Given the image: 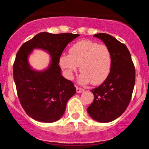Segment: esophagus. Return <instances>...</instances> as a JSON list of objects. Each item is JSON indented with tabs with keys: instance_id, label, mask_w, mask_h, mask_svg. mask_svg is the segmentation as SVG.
<instances>
[{
	"instance_id": "esophagus-1",
	"label": "esophagus",
	"mask_w": 149,
	"mask_h": 149,
	"mask_svg": "<svg viewBox=\"0 0 149 149\" xmlns=\"http://www.w3.org/2000/svg\"><path fill=\"white\" fill-rule=\"evenodd\" d=\"M84 91V90L82 88L79 87V86H76V92H77V93H81V92H83Z\"/></svg>"
}]
</instances>
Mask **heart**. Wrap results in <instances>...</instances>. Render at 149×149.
<instances>
[{
    "instance_id": "obj_1",
    "label": "heart",
    "mask_w": 149,
    "mask_h": 149,
    "mask_svg": "<svg viewBox=\"0 0 149 149\" xmlns=\"http://www.w3.org/2000/svg\"><path fill=\"white\" fill-rule=\"evenodd\" d=\"M112 57L108 47L105 44L89 40H82L73 44L68 51V55L60 58V65L65 76L71 79L79 66L82 72L79 82L94 85L103 83L111 72Z\"/></svg>"
}]
</instances>
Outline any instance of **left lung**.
<instances>
[{"instance_id": "left-lung-1", "label": "left lung", "mask_w": 149, "mask_h": 149, "mask_svg": "<svg viewBox=\"0 0 149 149\" xmlns=\"http://www.w3.org/2000/svg\"><path fill=\"white\" fill-rule=\"evenodd\" d=\"M108 47L112 64L106 80L91 90L94 101L87 112L95 121L102 123L117 119L127 108L135 82V70L130 53L124 44L106 33L94 35Z\"/></svg>"}]
</instances>
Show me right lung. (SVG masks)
Listing matches in <instances>:
<instances>
[{
  "label": "right lung",
  "mask_w": 149,
  "mask_h": 149,
  "mask_svg": "<svg viewBox=\"0 0 149 149\" xmlns=\"http://www.w3.org/2000/svg\"><path fill=\"white\" fill-rule=\"evenodd\" d=\"M78 36L43 32L24 43L17 53L13 66L14 80L20 103L32 119L51 123L64 114L68 101L76 90L71 81L62 76L59 63L63 50ZM35 48L44 50L51 57L45 70H34L29 63V55Z\"/></svg>",
  "instance_id": "right-lung-1"
}]
</instances>
